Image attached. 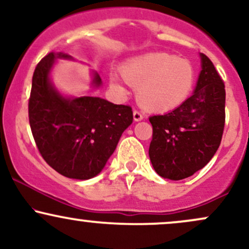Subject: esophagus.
Listing matches in <instances>:
<instances>
[{"mask_svg":"<svg viewBox=\"0 0 249 249\" xmlns=\"http://www.w3.org/2000/svg\"><path fill=\"white\" fill-rule=\"evenodd\" d=\"M142 118H144V117H142V115L141 112H139V111H136V110L133 111V119H134V122L142 121Z\"/></svg>","mask_w":249,"mask_h":249,"instance_id":"1","label":"esophagus"}]
</instances>
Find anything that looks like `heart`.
Segmentation results:
<instances>
[{
    "label": "heart",
    "instance_id": "b5f03b06",
    "mask_svg": "<svg viewBox=\"0 0 249 249\" xmlns=\"http://www.w3.org/2000/svg\"><path fill=\"white\" fill-rule=\"evenodd\" d=\"M122 77L137 89V99L146 111L166 113L181 107L192 93L196 69L188 59L166 53H152L128 59ZM111 84L122 90V79L111 73Z\"/></svg>",
    "mask_w": 249,
    "mask_h": 249
}]
</instances>
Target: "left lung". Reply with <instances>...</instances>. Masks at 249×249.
<instances>
[{
    "label": "left lung",
    "mask_w": 249,
    "mask_h": 249,
    "mask_svg": "<svg viewBox=\"0 0 249 249\" xmlns=\"http://www.w3.org/2000/svg\"><path fill=\"white\" fill-rule=\"evenodd\" d=\"M201 71L193 95L166 115L150 117L153 134L148 156L165 179L193 176L213 158L225 127V84L212 61L200 53Z\"/></svg>",
    "instance_id": "left-lung-1"
}]
</instances>
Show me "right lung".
<instances>
[{
  "label": "right lung",
  "mask_w": 249,
  "mask_h": 249,
  "mask_svg": "<svg viewBox=\"0 0 249 249\" xmlns=\"http://www.w3.org/2000/svg\"><path fill=\"white\" fill-rule=\"evenodd\" d=\"M57 58L48 53L37 64L29 98V123L39 153L48 165L67 178L87 180L101 173L115 152L122 133L132 124V108L99 97H64L50 81ZM93 87L102 79L93 72Z\"/></svg>",
  "instance_id": "right-lung-1"
}]
</instances>
